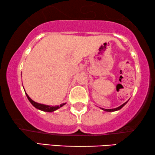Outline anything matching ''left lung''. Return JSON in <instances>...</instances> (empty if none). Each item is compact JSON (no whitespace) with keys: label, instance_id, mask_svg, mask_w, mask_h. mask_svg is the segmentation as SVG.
<instances>
[{"label":"left lung","instance_id":"1","mask_svg":"<svg viewBox=\"0 0 155 155\" xmlns=\"http://www.w3.org/2000/svg\"><path fill=\"white\" fill-rule=\"evenodd\" d=\"M127 103V101H126V102L125 103H124L122 105H121V106H119V107H117V108H115V109H103V108H101V109H102V110H104V111H117V110H119V109H121V108H122L123 107H124V106Z\"/></svg>","mask_w":155,"mask_h":155}]
</instances>
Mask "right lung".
<instances>
[{
	"label": "right lung",
	"mask_w": 155,
	"mask_h": 155,
	"mask_svg": "<svg viewBox=\"0 0 155 155\" xmlns=\"http://www.w3.org/2000/svg\"><path fill=\"white\" fill-rule=\"evenodd\" d=\"M25 94H26V97H27V98H28L29 101H30V102L31 103V104L34 106V107H36V109H40V110H41V111H47V112H52V111H56V109H59L60 107H63L64 105L66 104V103H64V104H61L60 106H54H54H48V105L42 104L37 103V102H36V101H33L32 99H31V98L28 97V95L26 93H25Z\"/></svg>",
	"instance_id": "right-lung-1"
}]
</instances>
